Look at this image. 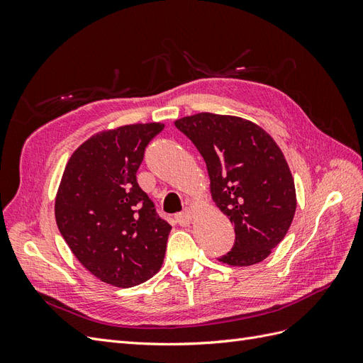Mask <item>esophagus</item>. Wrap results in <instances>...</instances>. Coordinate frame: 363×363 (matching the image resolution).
I'll return each instance as SVG.
<instances>
[{
  "label": "esophagus",
  "mask_w": 363,
  "mask_h": 363,
  "mask_svg": "<svg viewBox=\"0 0 363 363\" xmlns=\"http://www.w3.org/2000/svg\"><path fill=\"white\" fill-rule=\"evenodd\" d=\"M192 218H194V212L191 211V208H184L182 213L175 216V219H177V223L180 225H189L191 221H192Z\"/></svg>",
  "instance_id": "34e87169"
}]
</instances>
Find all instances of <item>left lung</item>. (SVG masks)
<instances>
[{"label":"left lung","mask_w":363,"mask_h":363,"mask_svg":"<svg viewBox=\"0 0 363 363\" xmlns=\"http://www.w3.org/2000/svg\"><path fill=\"white\" fill-rule=\"evenodd\" d=\"M203 156L216 207L235 225L232 251L218 259L250 267L286 236L296 208L289 164L277 142L248 119L196 113L175 121Z\"/></svg>","instance_id":"obj_1"}]
</instances>
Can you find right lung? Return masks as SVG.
<instances>
[{
    "label": "right lung",
    "mask_w": 363,
    "mask_h": 363,
    "mask_svg": "<svg viewBox=\"0 0 363 363\" xmlns=\"http://www.w3.org/2000/svg\"><path fill=\"white\" fill-rule=\"evenodd\" d=\"M163 127L148 123L98 131L72 152L56 194V223L72 255L116 288L151 279L167 251L171 225L136 180L145 147Z\"/></svg>",
    "instance_id": "add662e5"
}]
</instances>
